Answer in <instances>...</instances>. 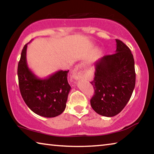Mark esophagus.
Masks as SVG:
<instances>
[{"label":"esophagus","mask_w":154,"mask_h":154,"mask_svg":"<svg viewBox=\"0 0 154 154\" xmlns=\"http://www.w3.org/2000/svg\"><path fill=\"white\" fill-rule=\"evenodd\" d=\"M80 68H81L80 65L77 66L75 69L73 73H72V77H73V78L75 79H82L83 77V73H82V72L81 71Z\"/></svg>","instance_id":"obj_1"}]
</instances>
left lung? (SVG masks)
<instances>
[{
	"mask_svg": "<svg viewBox=\"0 0 154 154\" xmlns=\"http://www.w3.org/2000/svg\"><path fill=\"white\" fill-rule=\"evenodd\" d=\"M116 41V53L95 62V77L90 82L94 88L91 106L105 117L115 116L122 111L131 97L136 81L133 55L122 41Z\"/></svg>",
	"mask_w": 154,
	"mask_h": 154,
	"instance_id": "obj_1",
	"label": "left lung"
}]
</instances>
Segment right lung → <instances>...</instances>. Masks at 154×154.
<instances>
[{"instance_id": "right-lung-1", "label": "right lung", "mask_w": 154, "mask_h": 154, "mask_svg": "<svg viewBox=\"0 0 154 154\" xmlns=\"http://www.w3.org/2000/svg\"><path fill=\"white\" fill-rule=\"evenodd\" d=\"M28 43L24 45L18 63L17 76L21 95L31 111L45 118H54L66 108L71 86L69 71H58L45 79L36 77L26 61Z\"/></svg>"}]
</instances>
